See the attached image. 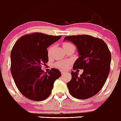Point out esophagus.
I'll use <instances>...</instances> for the list:
<instances>
[{
    "label": "esophagus",
    "mask_w": 121,
    "mask_h": 121,
    "mask_svg": "<svg viewBox=\"0 0 121 121\" xmlns=\"http://www.w3.org/2000/svg\"><path fill=\"white\" fill-rule=\"evenodd\" d=\"M60 72H61V74H62V75L65 74V73H68V71H64V70H60Z\"/></svg>",
    "instance_id": "1"
}]
</instances>
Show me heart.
<instances>
[{
  "instance_id": "1",
  "label": "heart",
  "mask_w": 121,
  "mask_h": 121,
  "mask_svg": "<svg viewBox=\"0 0 121 121\" xmlns=\"http://www.w3.org/2000/svg\"><path fill=\"white\" fill-rule=\"evenodd\" d=\"M70 44H71V43H69V42H65L63 44V47H65V46ZM53 46H51V47H49L48 50V54H50L51 53V51H52V49H53ZM54 67H56V68H59L60 70H65V69H67V68H68V67H69V63L67 62L66 61H59L54 64Z\"/></svg>"
}]
</instances>
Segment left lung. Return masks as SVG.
I'll return each mask as SVG.
<instances>
[{"label":"left lung","mask_w":121,"mask_h":121,"mask_svg":"<svg viewBox=\"0 0 121 121\" xmlns=\"http://www.w3.org/2000/svg\"><path fill=\"white\" fill-rule=\"evenodd\" d=\"M64 40L73 42L78 49L79 57L73 70H84L80 75L77 71L71 72V79L67 83L70 95L80 99L93 96L102 88L110 72L112 56L107 45L102 39L89 35L66 36Z\"/></svg>","instance_id":"obj_1"}]
</instances>
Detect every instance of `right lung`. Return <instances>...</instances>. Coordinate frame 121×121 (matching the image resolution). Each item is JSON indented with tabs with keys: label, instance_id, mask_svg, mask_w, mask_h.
<instances>
[{
	"label": "right lung",
	"instance_id": "1",
	"mask_svg": "<svg viewBox=\"0 0 121 121\" xmlns=\"http://www.w3.org/2000/svg\"><path fill=\"white\" fill-rule=\"evenodd\" d=\"M61 37L35 33L20 37L13 47L11 73L18 90L28 99L40 101L48 98L54 81L61 76L56 68L48 73L41 69L48 62L47 48Z\"/></svg>",
	"mask_w": 121,
	"mask_h": 121
}]
</instances>
